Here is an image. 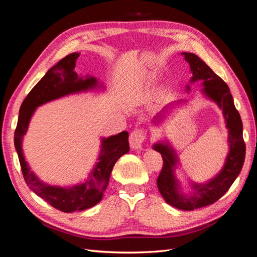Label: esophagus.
I'll list each match as a JSON object with an SVG mask.
<instances>
[{
	"label": "esophagus",
	"mask_w": 257,
	"mask_h": 257,
	"mask_svg": "<svg viewBox=\"0 0 257 257\" xmlns=\"http://www.w3.org/2000/svg\"><path fill=\"white\" fill-rule=\"evenodd\" d=\"M145 139H146V133L144 130L138 128L132 132L130 135V145L132 149L133 150L142 149V147L145 143Z\"/></svg>",
	"instance_id": "esophagus-1"
}]
</instances>
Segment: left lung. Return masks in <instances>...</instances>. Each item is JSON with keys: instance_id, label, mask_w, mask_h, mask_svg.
Returning <instances> with one entry per match:
<instances>
[{"instance_id": "8db88e82", "label": "left lung", "mask_w": 257, "mask_h": 257, "mask_svg": "<svg viewBox=\"0 0 257 257\" xmlns=\"http://www.w3.org/2000/svg\"><path fill=\"white\" fill-rule=\"evenodd\" d=\"M181 54L190 64L192 73L190 83L201 81V94L214 102L223 111L225 126L228 131L227 143L229 147L224 166L220 172L205 183L191 181L192 191L184 193L176 175L177 166L180 165V162L173 146L166 139L152 146L163 158V168L157 181L162 196L170 206L190 211L215 203L228 191L242 169L245 158V144L242 136V121L235 107L228 85L196 54L190 52H182ZM190 90L191 85L188 84L185 91L189 93ZM185 103L186 100L179 99L177 102L167 104L153 116L151 123L159 125L166 118V113L170 108Z\"/></svg>"}]
</instances>
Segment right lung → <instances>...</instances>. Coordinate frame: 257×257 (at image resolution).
Segmentation results:
<instances>
[{
    "mask_svg": "<svg viewBox=\"0 0 257 257\" xmlns=\"http://www.w3.org/2000/svg\"><path fill=\"white\" fill-rule=\"evenodd\" d=\"M80 53L74 52L59 61L36 83L23 100L15 131V148L19 158L23 178L29 188L49 205L63 212L82 211L99 203L109 183L111 170L123 154L130 151L128 133L125 131L100 139V150L94 167L84 182L72 186L51 185L42 181L31 170L22 151L23 136L36 108L51 100L81 92L104 90V84L90 75L78 76L74 68Z\"/></svg>",
    "mask_w": 257,
    "mask_h": 257,
    "instance_id": "right-lung-1",
    "label": "right lung"
}]
</instances>
